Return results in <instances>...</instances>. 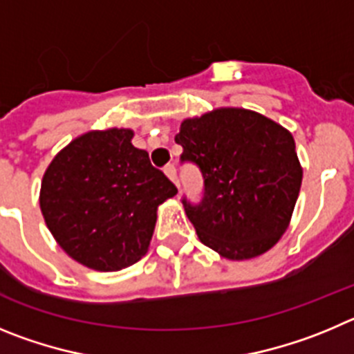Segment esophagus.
Wrapping results in <instances>:
<instances>
[{
  "instance_id": "obj_1",
  "label": "esophagus",
  "mask_w": 354,
  "mask_h": 354,
  "mask_svg": "<svg viewBox=\"0 0 354 354\" xmlns=\"http://www.w3.org/2000/svg\"><path fill=\"white\" fill-rule=\"evenodd\" d=\"M164 173H165V176L169 178L171 181H173L174 185H176L178 189H180V183H178V176H176V167H174L173 164H169V165H165V169H164Z\"/></svg>"
}]
</instances>
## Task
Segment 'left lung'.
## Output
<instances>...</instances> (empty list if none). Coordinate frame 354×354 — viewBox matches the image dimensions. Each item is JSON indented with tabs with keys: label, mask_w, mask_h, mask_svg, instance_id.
<instances>
[{
	"label": "left lung",
	"mask_w": 354,
	"mask_h": 354,
	"mask_svg": "<svg viewBox=\"0 0 354 354\" xmlns=\"http://www.w3.org/2000/svg\"><path fill=\"white\" fill-rule=\"evenodd\" d=\"M174 141L205 178L185 213L206 247L231 261L268 252L291 222L301 169L291 132L256 111L218 107L187 118Z\"/></svg>",
	"instance_id": "1"
}]
</instances>
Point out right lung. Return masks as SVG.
<instances>
[{
    "label": "right lung",
    "mask_w": 354,
    "mask_h": 354,
    "mask_svg": "<svg viewBox=\"0 0 354 354\" xmlns=\"http://www.w3.org/2000/svg\"><path fill=\"white\" fill-rule=\"evenodd\" d=\"M130 129L90 130L46 169L40 209L54 240L97 272H118L148 252L158 206L178 189L155 169Z\"/></svg>",
    "instance_id": "1"
}]
</instances>
